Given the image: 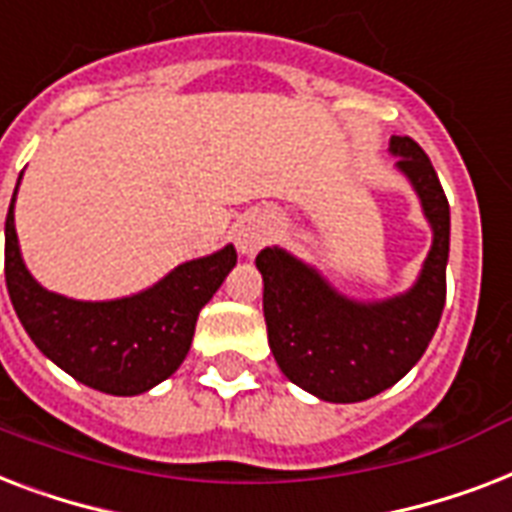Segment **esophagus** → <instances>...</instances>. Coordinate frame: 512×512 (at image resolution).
<instances>
[{
    "label": "esophagus",
    "instance_id": "obj_1",
    "mask_svg": "<svg viewBox=\"0 0 512 512\" xmlns=\"http://www.w3.org/2000/svg\"><path fill=\"white\" fill-rule=\"evenodd\" d=\"M269 237V224L264 219H245L235 232V243L237 251L243 256H256L261 251V245L267 243Z\"/></svg>",
    "mask_w": 512,
    "mask_h": 512
}]
</instances>
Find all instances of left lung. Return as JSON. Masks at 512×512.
<instances>
[{
  "label": "left lung",
  "mask_w": 512,
  "mask_h": 512,
  "mask_svg": "<svg viewBox=\"0 0 512 512\" xmlns=\"http://www.w3.org/2000/svg\"><path fill=\"white\" fill-rule=\"evenodd\" d=\"M390 154L433 229V245L408 291L358 301L280 245L256 256L269 350L293 384L328 403H358L400 382L425 355L446 304L449 200L417 141L392 136Z\"/></svg>",
  "instance_id": "left-lung-1"
}]
</instances>
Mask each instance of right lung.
Returning <instances> with one entry per match:
<instances>
[{
	"label": "right lung",
	"mask_w": 512,
	"mask_h": 512,
	"mask_svg": "<svg viewBox=\"0 0 512 512\" xmlns=\"http://www.w3.org/2000/svg\"><path fill=\"white\" fill-rule=\"evenodd\" d=\"M15 194L18 186L5 221V280L15 315L39 352L77 382L125 398L176 374L192 347L197 315L237 264L235 245L184 261L133 296L69 299L42 288L26 269L15 235Z\"/></svg>",
	"instance_id": "right-lung-1"
}]
</instances>
